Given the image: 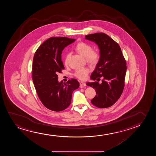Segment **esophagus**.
I'll list each match as a JSON object with an SVG mask.
<instances>
[{
	"instance_id": "34e87169",
	"label": "esophagus",
	"mask_w": 156,
	"mask_h": 156,
	"mask_svg": "<svg viewBox=\"0 0 156 156\" xmlns=\"http://www.w3.org/2000/svg\"><path fill=\"white\" fill-rule=\"evenodd\" d=\"M86 86V84L85 83H83V82H80V87H85Z\"/></svg>"
}]
</instances>
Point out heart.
<instances>
[{
	"mask_svg": "<svg viewBox=\"0 0 156 156\" xmlns=\"http://www.w3.org/2000/svg\"><path fill=\"white\" fill-rule=\"evenodd\" d=\"M76 51L79 53L80 55L85 57V60L88 64L94 66H95L99 61V53L98 51L95 50H92V47L90 45L84 42H81L77 44L76 47ZM70 58V53L66 54L64 63L66 65H68ZM90 73V70L87 68L78 69L75 71L74 75L78 79L84 80L87 78L88 75Z\"/></svg>",
	"mask_w": 156,
	"mask_h": 156,
	"instance_id": "obj_1",
	"label": "heart"
}]
</instances>
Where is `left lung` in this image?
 I'll list each match as a JSON object with an SVG mask.
<instances>
[{"mask_svg": "<svg viewBox=\"0 0 156 156\" xmlns=\"http://www.w3.org/2000/svg\"><path fill=\"white\" fill-rule=\"evenodd\" d=\"M85 39L96 43L100 49V59L90 79L98 81L103 78L101 83L97 81L87 83L96 92L91 103L99 108L111 107L120 98L124 90L126 61L119 45L105 34H88Z\"/></svg>", "mask_w": 156, "mask_h": 156, "instance_id": "1", "label": "left lung"}]
</instances>
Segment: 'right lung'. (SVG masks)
<instances>
[{"label": "right lung", "mask_w": 156, "mask_h": 156, "mask_svg": "<svg viewBox=\"0 0 156 156\" xmlns=\"http://www.w3.org/2000/svg\"><path fill=\"white\" fill-rule=\"evenodd\" d=\"M76 39L66 37H51L45 41L34 54L32 80L39 98L47 109L64 110L70 105L73 92L79 87L76 79L66 83L58 81V73L64 69L61 60L65 47Z\"/></svg>", "instance_id": "obj_1"}]
</instances>
